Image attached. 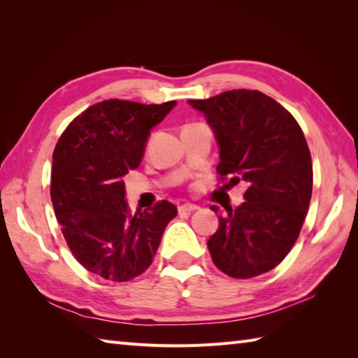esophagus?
Returning <instances> with one entry per match:
<instances>
[{
    "label": "esophagus",
    "instance_id": "1",
    "mask_svg": "<svg viewBox=\"0 0 358 358\" xmlns=\"http://www.w3.org/2000/svg\"><path fill=\"white\" fill-rule=\"evenodd\" d=\"M199 209H200V206H196V204H192V203H185L178 208L180 212H194V210H199Z\"/></svg>",
    "mask_w": 358,
    "mask_h": 358
}]
</instances>
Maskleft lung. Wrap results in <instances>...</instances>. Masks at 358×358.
Wrapping results in <instances>:
<instances>
[{
  "instance_id": "1",
  "label": "left lung",
  "mask_w": 358,
  "mask_h": 358,
  "mask_svg": "<svg viewBox=\"0 0 358 358\" xmlns=\"http://www.w3.org/2000/svg\"><path fill=\"white\" fill-rule=\"evenodd\" d=\"M189 104L214 129L218 180L227 189L248 185L246 201L218 217L208 241L212 262L232 278L262 275L291 252L308 214L313 159L305 135L291 112L260 90H226Z\"/></svg>"
}]
</instances>
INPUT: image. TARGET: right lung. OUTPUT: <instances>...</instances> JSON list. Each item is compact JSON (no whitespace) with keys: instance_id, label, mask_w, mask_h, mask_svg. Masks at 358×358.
I'll return each instance as SVG.
<instances>
[{"instance_id":"add662e5","label":"right lung","mask_w":358,"mask_h":358,"mask_svg":"<svg viewBox=\"0 0 358 358\" xmlns=\"http://www.w3.org/2000/svg\"><path fill=\"white\" fill-rule=\"evenodd\" d=\"M177 101L104 100L75 117L53 150L50 199L77 262L123 283L146 271L177 206L162 200L131 214L123 177L136 169L150 129Z\"/></svg>"}]
</instances>
